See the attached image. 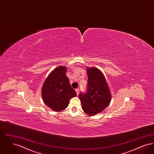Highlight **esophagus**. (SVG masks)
Here are the masks:
<instances>
[{
    "instance_id": "1",
    "label": "esophagus",
    "mask_w": 154,
    "mask_h": 154,
    "mask_svg": "<svg viewBox=\"0 0 154 154\" xmlns=\"http://www.w3.org/2000/svg\"><path fill=\"white\" fill-rule=\"evenodd\" d=\"M75 92H76V93H77V95H78L79 94V89L77 88V89H75Z\"/></svg>"
}]
</instances>
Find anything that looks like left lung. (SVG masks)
I'll return each instance as SVG.
<instances>
[{
	"mask_svg": "<svg viewBox=\"0 0 154 154\" xmlns=\"http://www.w3.org/2000/svg\"><path fill=\"white\" fill-rule=\"evenodd\" d=\"M88 85L86 93H80L82 110L92 116L101 112L109 104L111 95L102 72L96 67H87Z\"/></svg>",
	"mask_w": 154,
	"mask_h": 154,
	"instance_id": "8db88e82",
	"label": "left lung"
}]
</instances>
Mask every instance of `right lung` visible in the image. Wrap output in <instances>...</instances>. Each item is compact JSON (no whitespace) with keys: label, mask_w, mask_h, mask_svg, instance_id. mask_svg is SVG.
<instances>
[{"label":"right lung","mask_w":154,"mask_h":154,"mask_svg":"<svg viewBox=\"0 0 154 154\" xmlns=\"http://www.w3.org/2000/svg\"><path fill=\"white\" fill-rule=\"evenodd\" d=\"M66 67L60 66L52 71L46 78L42 89L44 103L59 112L67 108L71 98L77 96L66 76Z\"/></svg>","instance_id":"right-lung-1"}]
</instances>
